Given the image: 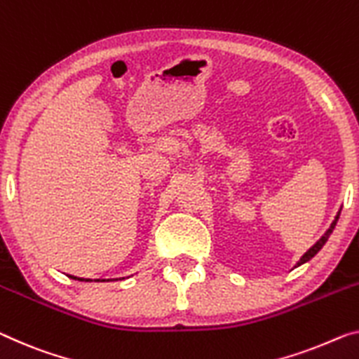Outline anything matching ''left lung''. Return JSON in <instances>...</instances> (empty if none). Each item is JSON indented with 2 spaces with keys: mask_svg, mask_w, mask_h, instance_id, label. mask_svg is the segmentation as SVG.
<instances>
[{
  "mask_svg": "<svg viewBox=\"0 0 359 359\" xmlns=\"http://www.w3.org/2000/svg\"><path fill=\"white\" fill-rule=\"evenodd\" d=\"M340 210H341V208H340ZM340 210L337 212V215H335L334 222H332V223H330V226H329V229L326 231V233H324V234L321 236V239H319V241L316 242V244H314V245L311 247V249H308V250H306L305 253H303V257L300 258V260H299V262H297V264H295V268H297V266H300V264H303V263L310 262V260H311V258H313L314 255H316V253H318L319 250H321V249H323V245H324V244H326V242H327V239H329V236H330V234H332V231H334V228H335V224H337V222H339V217H340Z\"/></svg>",
  "mask_w": 359,
  "mask_h": 359,
  "instance_id": "8db88e82",
  "label": "left lung"
}]
</instances>
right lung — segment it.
Masks as SVG:
<instances>
[{
    "instance_id": "add662e5",
    "label": "right lung",
    "mask_w": 359,
    "mask_h": 359,
    "mask_svg": "<svg viewBox=\"0 0 359 359\" xmlns=\"http://www.w3.org/2000/svg\"><path fill=\"white\" fill-rule=\"evenodd\" d=\"M69 278L75 279V280H85V283H91V279H85V278H75V276H69ZM95 280H106V279H95ZM109 280V279H107Z\"/></svg>"
}]
</instances>
